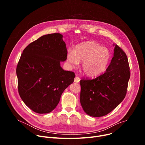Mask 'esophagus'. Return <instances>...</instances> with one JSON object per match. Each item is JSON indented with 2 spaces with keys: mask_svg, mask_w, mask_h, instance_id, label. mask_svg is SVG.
<instances>
[{
  "mask_svg": "<svg viewBox=\"0 0 145 145\" xmlns=\"http://www.w3.org/2000/svg\"><path fill=\"white\" fill-rule=\"evenodd\" d=\"M80 78L78 76H76V77L74 78V82H78L80 81Z\"/></svg>",
  "mask_w": 145,
  "mask_h": 145,
  "instance_id": "obj_1",
  "label": "esophagus"
}]
</instances>
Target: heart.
Wrapping results in <instances>:
<instances>
[{"mask_svg": "<svg viewBox=\"0 0 145 145\" xmlns=\"http://www.w3.org/2000/svg\"><path fill=\"white\" fill-rule=\"evenodd\" d=\"M111 58L109 49L94 41H88L77 45L67 54V61L76 66L82 62V69L88 77H96L107 69Z\"/></svg>", "mask_w": 145, "mask_h": 145, "instance_id": "1", "label": "heart"}]
</instances>
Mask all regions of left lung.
I'll list each match as a JSON object with an SVG mask.
<instances>
[{
    "label": "left lung",
    "mask_w": 145,
    "mask_h": 145,
    "mask_svg": "<svg viewBox=\"0 0 145 145\" xmlns=\"http://www.w3.org/2000/svg\"><path fill=\"white\" fill-rule=\"evenodd\" d=\"M130 67L126 53L115 45L114 57L106 71L93 78L80 81V103L87 114L93 117L106 115L125 99Z\"/></svg>",
    "instance_id": "8db88e82"
}]
</instances>
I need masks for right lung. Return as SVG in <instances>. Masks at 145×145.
I'll return each instance as SVG.
<instances>
[{
  "instance_id": "obj_1",
  "label": "right lung",
  "mask_w": 145,
  "mask_h": 145,
  "mask_svg": "<svg viewBox=\"0 0 145 145\" xmlns=\"http://www.w3.org/2000/svg\"><path fill=\"white\" fill-rule=\"evenodd\" d=\"M63 35L40 37L24 50L16 67L18 92L25 104L38 114H48L57 106L75 74L60 66L67 58Z\"/></svg>"
}]
</instances>
